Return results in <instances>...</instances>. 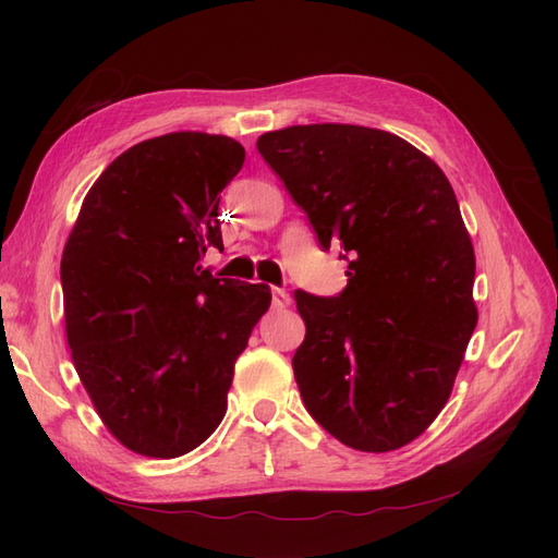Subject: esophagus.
Listing matches in <instances>:
<instances>
[{"label":"esophagus","instance_id":"34e87169","mask_svg":"<svg viewBox=\"0 0 558 558\" xmlns=\"http://www.w3.org/2000/svg\"><path fill=\"white\" fill-rule=\"evenodd\" d=\"M272 305H275L277 310L289 307V305H291V293L283 291V289H272Z\"/></svg>","mask_w":558,"mask_h":558}]
</instances>
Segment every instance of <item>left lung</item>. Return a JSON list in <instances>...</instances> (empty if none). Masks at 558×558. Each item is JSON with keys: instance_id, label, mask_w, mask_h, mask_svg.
<instances>
[{"instance_id": "1", "label": "left lung", "mask_w": 558, "mask_h": 558, "mask_svg": "<svg viewBox=\"0 0 558 558\" xmlns=\"http://www.w3.org/2000/svg\"><path fill=\"white\" fill-rule=\"evenodd\" d=\"M258 154L307 214L320 248L349 263L342 293L295 291L293 356L320 428L361 451L412 442L440 414L477 326L475 251L445 172L391 132L293 125Z\"/></svg>"}]
</instances>
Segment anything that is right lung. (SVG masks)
<instances>
[{"label": "right lung", "mask_w": 558, "mask_h": 558, "mask_svg": "<svg viewBox=\"0 0 558 558\" xmlns=\"http://www.w3.org/2000/svg\"><path fill=\"white\" fill-rule=\"evenodd\" d=\"M244 146L172 132L118 156L83 199L60 279L66 342L97 414L128 449L177 459L221 424L265 283L214 279L218 202Z\"/></svg>", "instance_id": "obj_1"}]
</instances>
